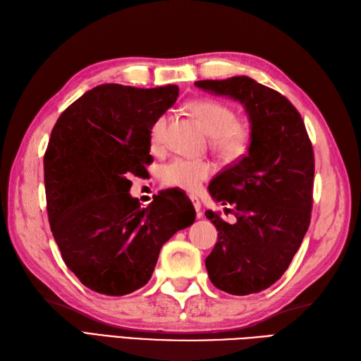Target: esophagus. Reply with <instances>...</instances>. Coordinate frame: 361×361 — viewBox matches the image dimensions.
Masks as SVG:
<instances>
[{"mask_svg":"<svg viewBox=\"0 0 361 361\" xmlns=\"http://www.w3.org/2000/svg\"><path fill=\"white\" fill-rule=\"evenodd\" d=\"M190 201H192V204H193V207H195V210H197V216L198 218H201L202 216V212H201V202H200V200L197 198V197H190Z\"/></svg>","mask_w":361,"mask_h":361,"instance_id":"obj_1","label":"esophagus"}]
</instances>
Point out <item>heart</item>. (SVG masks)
Segmentation results:
<instances>
[{"label": "heart", "mask_w": 361, "mask_h": 361, "mask_svg": "<svg viewBox=\"0 0 361 361\" xmlns=\"http://www.w3.org/2000/svg\"><path fill=\"white\" fill-rule=\"evenodd\" d=\"M190 111L201 120L212 135V146L221 159L232 161L247 151L248 133L238 125V116L232 108L216 100H197L190 104ZM168 122V114H161L154 122L151 128V143L154 147L163 145ZM212 172L214 168L209 161L177 157L163 166L161 180L166 186L197 192Z\"/></svg>", "instance_id": "obj_1"}]
</instances>
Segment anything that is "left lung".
<instances>
[{
	"label": "left lung",
	"instance_id": "left-lung-1",
	"mask_svg": "<svg viewBox=\"0 0 361 361\" xmlns=\"http://www.w3.org/2000/svg\"><path fill=\"white\" fill-rule=\"evenodd\" d=\"M195 85L241 102L252 128L247 155L209 186L215 201L233 207L226 210L236 216V223L206 212L218 230L206 269L221 291L259 293L281 279L310 227L312 145L291 102L255 79L235 76L198 80Z\"/></svg>",
	"mask_w": 361,
	"mask_h": 361
}]
</instances>
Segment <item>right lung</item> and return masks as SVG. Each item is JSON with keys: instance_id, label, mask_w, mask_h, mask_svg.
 Listing matches in <instances>:
<instances>
[{"instance_id": "right-lung-1", "label": "right lung", "mask_w": 361, "mask_h": 361, "mask_svg": "<svg viewBox=\"0 0 361 361\" xmlns=\"http://www.w3.org/2000/svg\"><path fill=\"white\" fill-rule=\"evenodd\" d=\"M178 87L104 84L63 111L44 155L51 233L62 259L90 290L133 293L151 279L163 244L195 221L188 200L161 192L142 207L129 175L152 163L151 128Z\"/></svg>"}]
</instances>
